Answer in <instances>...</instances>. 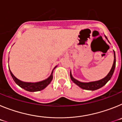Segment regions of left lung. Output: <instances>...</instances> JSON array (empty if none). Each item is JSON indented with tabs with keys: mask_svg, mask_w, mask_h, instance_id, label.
Segmentation results:
<instances>
[{
	"mask_svg": "<svg viewBox=\"0 0 122 122\" xmlns=\"http://www.w3.org/2000/svg\"><path fill=\"white\" fill-rule=\"evenodd\" d=\"M105 38L107 39V41L109 43V41L107 40V37L106 36ZM114 63H113L111 69V70L109 72L108 74H107V76L104 77V78L101 79L100 80L98 81H92V82H81L79 81L78 80L76 79H74V77H73L71 74V72L70 71V77L72 81L74 83V84H76L77 86H78L79 87L81 88L82 89H84V90H92V91H93V90H97V89H100L102 87L104 86V85L109 81L111 79V78L112 76L113 73H114V70H115V67H116V54H115V51H114Z\"/></svg>",
	"mask_w": 122,
	"mask_h": 122,
	"instance_id": "obj_1",
	"label": "left lung"
}]
</instances>
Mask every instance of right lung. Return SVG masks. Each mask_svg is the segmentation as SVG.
<instances>
[{
	"instance_id": "obj_1",
	"label": "right lung",
	"mask_w": 122,
	"mask_h": 122,
	"mask_svg": "<svg viewBox=\"0 0 122 122\" xmlns=\"http://www.w3.org/2000/svg\"><path fill=\"white\" fill-rule=\"evenodd\" d=\"M8 67H9V66H8ZM56 67H57V66H56L54 68V69L52 70V71L51 72V75L48 78L46 79H45L43 81L36 82H27L22 81L19 80L17 77H16L14 76V74H13L12 72L11 71L10 69H9V70L13 79L14 81L15 82V83L17 85H18L19 87H21L22 89H24L26 91L34 92H38L43 90L44 89H45L50 84L52 80V78H53V75H52V74H53L54 70Z\"/></svg>"
}]
</instances>
